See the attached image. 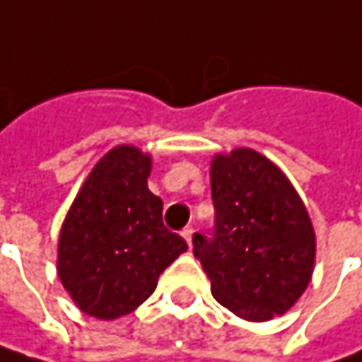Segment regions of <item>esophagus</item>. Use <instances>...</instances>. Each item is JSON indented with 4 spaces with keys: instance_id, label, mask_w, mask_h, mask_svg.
<instances>
[{
    "instance_id": "esophagus-1",
    "label": "esophagus",
    "mask_w": 362,
    "mask_h": 362,
    "mask_svg": "<svg viewBox=\"0 0 362 362\" xmlns=\"http://www.w3.org/2000/svg\"><path fill=\"white\" fill-rule=\"evenodd\" d=\"M194 228H192V226H185V228H183V230H181V237H183V239H185V241H187V245L192 247V241H194Z\"/></svg>"
}]
</instances>
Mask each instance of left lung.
Here are the masks:
<instances>
[{
	"label": "left lung",
	"instance_id": "1",
	"mask_svg": "<svg viewBox=\"0 0 362 362\" xmlns=\"http://www.w3.org/2000/svg\"><path fill=\"white\" fill-rule=\"evenodd\" d=\"M214 226L195 233L194 253L212 297L249 322H268L297 300L313 274L315 235L282 170L255 150L212 160Z\"/></svg>",
	"mask_w": 362,
	"mask_h": 362
}]
</instances>
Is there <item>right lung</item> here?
Returning a JSON list of instances; mask_svg holds the SVG:
<instances>
[{
    "label": "right lung",
    "instance_id": "obj_1",
    "mask_svg": "<svg viewBox=\"0 0 362 362\" xmlns=\"http://www.w3.org/2000/svg\"><path fill=\"white\" fill-rule=\"evenodd\" d=\"M150 158L117 146L92 168L59 235L57 270L76 305L98 320L132 313L187 243L163 222L148 189Z\"/></svg>",
    "mask_w": 362,
    "mask_h": 362
}]
</instances>
